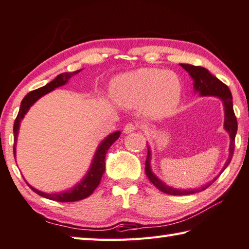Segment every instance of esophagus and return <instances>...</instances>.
<instances>
[{
    "mask_svg": "<svg viewBox=\"0 0 249 249\" xmlns=\"http://www.w3.org/2000/svg\"><path fill=\"white\" fill-rule=\"evenodd\" d=\"M135 129H136V126L133 125V124H130V123H128V124L125 125V127H124L123 130H124L125 134H130V133H133Z\"/></svg>",
    "mask_w": 249,
    "mask_h": 249,
    "instance_id": "obj_1",
    "label": "esophagus"
}]
</instances>
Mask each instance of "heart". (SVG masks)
I'll list each match as a JSON object with an SVG mask.
<instances>
[{
	"mask_svg": "<svg viewBox=\"0 0 249 249\" xmlns=\"http://www.w3.org/2000/svg\"><path fill=\"white\" fill-rule=\"evenodd\" d=\"M182 87L172 71L141 68L120 74L112 82V95L125 107L144 105L145 114L153 120L170 116L178 107Z\"/></svg>",
	"mask_w": 249,
	"mask_h": 249,
	"instance_id": "b5f03b06",
	"label": "heart"
}]
</instances>
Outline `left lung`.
<instances>
[{
    "label": "left lung",
    "instance_id": "obj_1",
    "mask_svg": "<svg viewBox=\"0 0 249 249\" xmlns=\"http://www.w3.org/2000/svg\"><path fill=\"white\" fill-rule=\"evenodd\" d=\"M180 66L187 71L193 80V89H195V93H199L200 96H215V98L220 99L222 101L223 107H224V129L230 135V147H229V157L225 161L224 167L222 168L215 178L213 180L209 181L208 183L201 185L200 188L196 189H177L168 185L166 182H163L161 179H159L157 176L154 174L153 169H151V149L149 144H147V149H148V154H147L146 165H145V172L151 183H153L156 188H158L160 191L167 195L171 196H187V195H193V193L201 192L205 190L209 185L212 184L218 177L221 176L223 171L226 169V167L230 165L231 158H233L234 148H235V136L237 133V120L234 114L233 109V96H231V91L226 84L223 83L221 80H218L216 77L210 72L208 69L203 68V67H196L188 64H180Z\"/></svg>",
    "mask_w": 249,
    "mask_h": 249
}]
</instances>
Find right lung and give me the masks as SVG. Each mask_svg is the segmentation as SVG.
Here are the masks:
<instances>
[{
    "label": "right lung",
    "mask_w": 249,
    "mask_h": 249,
    "mask_svg": "<svg viewBox=\"0 0 249 249\" xmlns=\"http://www.w3.org/2000/svg\"><path fill=\"white\" fill-rule=\"evenodd\" d=\"M81 70L82 69L73 71V72H64V73L58 74L53 81H50L49 83L46 84V86L41 87L37 90L29 92L27 95H25L22 103H20L19 112L18 114V117H16L15 120L14 128H13L15 160H16V144H18L19 126H20V123H22L24 116L26 115L27 112L29 111V108H31V107H33V105L35 104L40 98H43L44 95L48 94L49 92L53 91L54 89H57V88L62 87L68 83L69 80L72 78L73 75L78 74ZM120 135H121L120 130H116V132L107 135V136L100 142L98 148L95 150L93 158H92L91 165L89 167V169H88L86 176H84L77 184H74L73 187H71L70 189H68V190L60 191V192H44V191L38 190V189L34 188L33 185L29 184L26 180L25 181H26L28 187L31 188L34 192H36L37 195H39L40 196L46 197V199L58 201V202H74V201L86 199V197H88L93 193L96 187L100 184V181L102 179V176L105 171V155H107V150L109 149V147L112 146L113 142L119 140Z\"/></svg>",
    "instance_id": "right-lung-1"
}]
</instances>
